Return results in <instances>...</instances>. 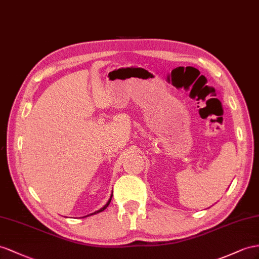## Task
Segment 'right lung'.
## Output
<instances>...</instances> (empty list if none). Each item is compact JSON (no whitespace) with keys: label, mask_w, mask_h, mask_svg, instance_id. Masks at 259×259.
Masks as SVG:
<instances>
[{"label":"right lung","mask_w":259,"mask_h":259,"mask_svg":"<svg viewBox=\"0 0 259 259\" xmlns=\"http://www.w3.org/2000/svg\"><path fill=\"white\" fill-rule=\"evenodd\" d=\"M111 198H112V193H111V195H110V198H109V200L107 201V203H106L103 208H101L99 210H97V211H95V212H93V213H91V214H88V215H85V217H90V215H93V214H96V213H99V212H102V211H104L106 208L108 207L109 205V203H110V201H111ZM85 217H83V218H85Z\"/></svg>","instance_id":"add662e5"}]
</instances>
